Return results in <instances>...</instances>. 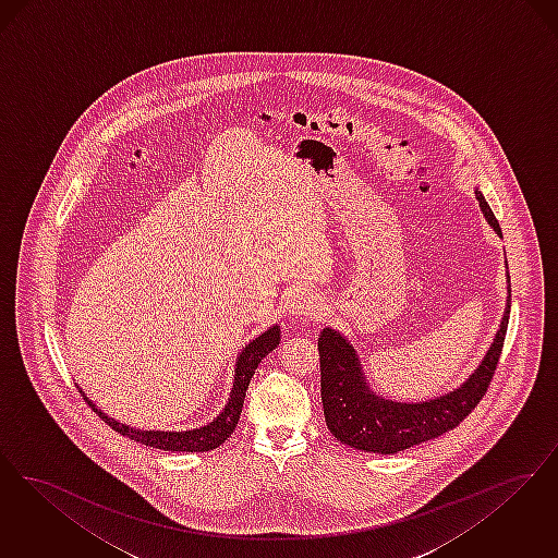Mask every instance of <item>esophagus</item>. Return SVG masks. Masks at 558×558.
<instances>
[{"label": "esophagus", "mask_w": 558, "mask_h": 558, "mask_svg": "<svg viewBox=\"0 0 558 558\" xmlns=\"http://www.w3.org/2000/svg\"><path fill=\"white\" fill-rule=\"evenodd\" d=\"M323 308V298L316 295L313 291H300L291 298L290 315L293 318H302V316H320Z\"/></svg>", "instance_id": "obj_1"}]
</instances>
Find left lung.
Masks as SVG:
<instances>
[{
  "label": "left lung",
  "mask_w": 558,
  "mask_h": 558,
  "mask_svg": "<svg viewBox=\"0 0 558 558\" xmlns=\"http://www.w3.org/2000/svg\"><path fill=\"white\" fill-rule=\"evenodd\" d=\"M489 227L502 238L500 225L487 206L484 194L475 190ZM510 315L507 308L482 364L461 388L425 402H393L371 391L356 350L340 331L325 327L318 336L320 356V400L327 427L341 444L379 454H396L427 439L444 436L461 425L484 398L500 361Z\"/></svg>",
  "instance_id": "left-lung-1"
}]
</instances>
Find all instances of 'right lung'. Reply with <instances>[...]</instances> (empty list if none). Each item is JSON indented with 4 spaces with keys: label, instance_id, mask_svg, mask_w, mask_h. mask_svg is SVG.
<instances>
[{
    "label": "right lung",
    "instance_id": "right-lung-1",
    "mask_svg": "<svg viewBox=\"0 0 558 558\" xmlns=\"http://www.w3.org/2000/svg\"><path fill=\"white\" fill-rule=\"evenodd\" d=\"M281 341V329L277 325H272L263 336H258L256 340L250 341L235 364V379H233V388L229 393V402L225 404L222 412L217 418H213L208 425L197 427V429H187V432H146V429H135L129 427L124 423H119L117 418H110L106 412L99 411L96 404L83 393L85 402L99 414L101 421H106L114 432H119L121 436L135 439L140 444H146L149 448H158V450H170V452H208L218 448L227 437L233 434V429L238 427L240 414H242L243 400H245V389L250 386V379L254 377V371L258 368V364L263 363V359L268 352H272Z\"/></svg>",
    "mask_w": 558,
    "mask_h": 558
}]
</instances>
